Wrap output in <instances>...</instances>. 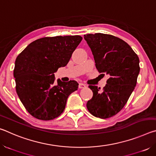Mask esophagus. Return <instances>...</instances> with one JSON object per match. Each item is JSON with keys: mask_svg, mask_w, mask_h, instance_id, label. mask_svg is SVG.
<instances>
[{"mask_svg": "<svg viewBox=\"0 0 156 156\" xmlns=\"http://www.w3.org/2000/svg\"><path fill=\"white\" fill-rule=\"evenodd\" d=\"M86 84H84L83 83H79V85H78V87L79 89H83V88H85L86 87Z\"/></svg>", "mask_w": 156, "mask_h": 156, "instance_id": "obj_1", "label": "esophagus"}]
</instances>
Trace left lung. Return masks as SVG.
I'll return each mask as SVG.
<instances>
[{
	"label": "left lung",
	"mask_w": 156,
	"mask_h": 156,
	"mask_svg": "<svg viewBox=\"0 0 156 156\" xmlns=\"http://www.w3.org/2000/svg\"><path fill=\"white\" fill-rule=\"evenodd\" d=\"M84 38L91 48L98 71L109 76L102 91L97 86H89L93 97L87 108L97 118H111L120 112L135 89L139 58L126 42L114 36L89 34Z\"/></svg>",
	"instance_id": "1"
}]
</instances>
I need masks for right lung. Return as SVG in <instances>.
<instances>
[{
  "label": "right lung",
  "instance_id": "obj_1",
  "mask_svg": "<svg viewBox=\"0 0 156 156\" xmlns=\"http://www.w3.org/2000/svg\"><path fill=\"white\" fill-rule=\"evenodd\" d=\"M80 36L44 37L31 43L15 61L16 90L26 110L37 119L53 120L64 111L75 80L54 83V73L67 65L82 41Z\"/></svg>",
  "mask_w": 156,
  "mask_h": 156
}]
</instances>
